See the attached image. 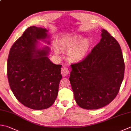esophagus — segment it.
<instances>
[{"label": "esophagus", "mask_w": 131, "mask_h": 131, "mask_svg": "<svg viewBox=\"0 0 131 131\" xmlns=\"http://www.w3.org/2000/svg\"><path fill=\"white\" fill-rule=\"evenodd\" d=\"M61 74H62V76H66L69 74V70L68 68L66 67H63L61 69Z\"/></svg>", "instance_id": "esophagus-1"}]
</instances>
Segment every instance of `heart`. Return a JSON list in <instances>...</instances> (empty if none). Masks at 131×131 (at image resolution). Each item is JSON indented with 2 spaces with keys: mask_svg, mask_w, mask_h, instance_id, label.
<instances>
[{
  "mask_svg": "<svg viewBox=\"0 0 131 131\" xmlns=\"http://www.w3.org/2000/svg\"><path fill=\"white\" fill-rule=\"evenodd\" d=\"M82 37H75L72 40H65L61 41L62 49L69 51L68 56L70 61L77 62L81 60L85 56L89 47V42L88 40H84L82 42ZM55 51L57 53H59L57 48H55Z\"/></svg>",
  "mask_w": 131,
  "mask_h": 131,
  "instance_id": "b5f03b06",
  "label": "heart"
}]
</instances>
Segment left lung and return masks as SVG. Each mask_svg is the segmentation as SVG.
I'll list each match as a JSON object with an SVG mask.
<instances>
[{
    "label": "left lung",
    "mask_w": 131,
    "mask_h": 131,
    "mask_svg": "<svg viewBox=\"0 0 131 131\" xmlns=\"http://www.w3.org/2000/svg\"><path fill=\"white\" fill-rule=\"evenodd\" d=\"M102 38L82 61L71 64L69 80L78 106L87 110L106 106L118 94L125 65L118 42L105 29Z\"/></svg>",
    "instance_id": "obj_1"
}]
</instances>
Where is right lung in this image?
Masks as SVG:
<instances>
[{"instance_id": "add662e5", "label": "right lung", "mask_w": 131, "mask_h": 131, "mask_svg": "<svg viewBox=\"0 0 131 131\" xmlns=\"http://www.w3.org/2000/svg\"><path fill=\"white\" fill-rule=\"evenodd\" d=\"M47 32L45 28H28L12 46L7 60L12 93L20 103L33 110L47 109L54 103L62 78V65L53 63L48 57L49 48L36 49L37 40L49 37Z\"/></svg>"}]
</instances>
